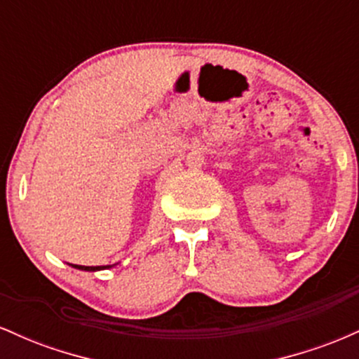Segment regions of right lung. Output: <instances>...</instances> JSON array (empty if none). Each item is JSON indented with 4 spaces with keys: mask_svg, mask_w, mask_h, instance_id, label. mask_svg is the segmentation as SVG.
Here are the masks:
<instances>
[{
    "mask_svg": "<svg viewBox=\"0 0 359 359\" xmlns=\"http://www.w3.org/2000/svg\"><path fill=\"white\" fill-rule=\"evenodd\" d=\"M69 265L74 266V269H77V270H84V271H97V270H108V269H113V266L116 265V263H114V265H104V266H84V265H72V263H69Z\"/></svg>",
    "mask_w": 359,
    "mask_h": 359,
    "instance_id": "1",
    "label": "right lung"
}]
</instances>
